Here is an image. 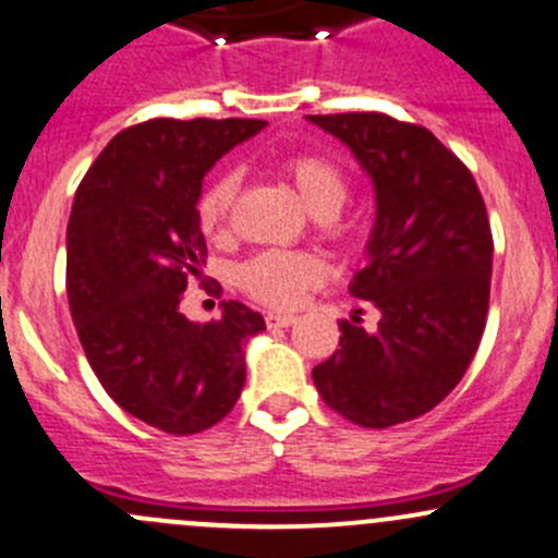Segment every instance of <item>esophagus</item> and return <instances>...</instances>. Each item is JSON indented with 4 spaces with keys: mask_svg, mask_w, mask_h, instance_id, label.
<instances>
[{
    "mask_svg": "<svg viewBox=\"0 0 558 558\" xmlns=\"http://www.w3.org/2000/svg\"><path fill=\"white\" fill-rule=\"evenodd\" d=\"M267 326L269 328H289V326H294V315H286V313H267Z\"/></svg>",
    "mask_w": 558,
    "mask_h": 558,
    "instance_id": "obj_1",
    "label": "esophagus"
}]
</instances>
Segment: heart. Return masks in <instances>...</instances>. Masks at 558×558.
Wrapping results in <instances>:
<instances>
[{
    "mask_svg": "<svg viewBox=\"0 0 558 558\" xmlns=\"http://www.w3.org/2000/svg\"><path fill=\"white\" fill-rule=\"evenodd\" d=\"M318 219H333L348 201V179L333 160L313 151H296L278 166ZM238 197V175L221 173L210 181L197 201V221L208 238L225 240L232 232V208ZM324 275V267L313 254L299 251H264L238 269V283L245 294L269 307H294L307 289Z\"/></svg>",
    "mask_w": 558,
    "mask_h": 558,
    "instance_id": "heart-1",
    "label": "heart"
}]
</instances>
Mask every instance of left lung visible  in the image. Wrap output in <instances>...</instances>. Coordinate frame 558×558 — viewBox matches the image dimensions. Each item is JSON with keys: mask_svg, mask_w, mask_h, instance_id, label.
Instances as JSON below:
<instances>
[{"mask_svg": "<svg viewBox=\"0 0 558 558\" xmlns=\"http://www.w3.org/2000/svg\"><path fill=\"white\" fill-rule=\"evenodd\" d=\"M337 136L377 197L350 294L379 310L372 333L339 324V350L313 368L326 407L390 427L444 401L476 355L492 283V230L476 179L427 128L379 111L307 114Z\"/></svg>", "mask_w": 558, "mask_h": 558, "instance_id": "8db88e82", "label": "left lung"}]
</instances>
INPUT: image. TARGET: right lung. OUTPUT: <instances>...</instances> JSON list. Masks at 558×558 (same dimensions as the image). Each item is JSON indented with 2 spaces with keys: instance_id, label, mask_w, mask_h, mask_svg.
<instances>
[{
  "instance_id": "obj_1",
  "label": "right lung",
  "mask_w": 558,
  "mask_h": 558,
  "mask_svg": "<svg viewBox=\"0 0 558 558\" xmlns=\"http://www.w3.org/2000/svg\"><path fill=\"white\" fill-rule=\"evenodd\" d=\"M264 120H149L96 157L66 230V294L98 383L128 414L173 436L208 430L238 403L245 342L264 318L221 302L195 324L179 310L208 256L197 221L203 175Z\"/></svg>"
}]
</instances>
